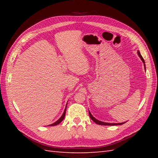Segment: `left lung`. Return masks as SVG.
Wrapping results in <instances>:
<instances>
[{"label":"left lung","instance_id":"obj_1","mask_svg":"<svg viewBox=\"0 0 158 158\" xmlns=\"http://www.w3.org/2000/svg\"><path fill=\"white\" fill-rule=\"evenodd\" d=\"M138 54L139 56V57L140 58V59H141V60L143 61V62L144 63V66H145V60H144L143 58L142 57V56L140 55V53L139 52H138ZM89 117L90 118H91V119L93 121V122H94L96 123L97 124H99V125H103V126H115V125H122L123 123H105V122H100V121L96 119V118H94L92 115V114L90 113V112L89 111Z\"/></svg>","mask_w":158,"mask_h":158}]
</instances>
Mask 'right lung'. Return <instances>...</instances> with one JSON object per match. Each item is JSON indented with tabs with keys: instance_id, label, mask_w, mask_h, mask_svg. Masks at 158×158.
Masks as SVG:
<instances>
[{
	"instance_id": "1",
	"label": "right lung",
	"mask_w": 158,
	"mask_h": 158,
	"mask_svg": "<svg viewBox=\"0 0 158 158\" xmlns=\"http://www.w3.org/2000/svg\"><path fill=\"white\" fill-rule=\"evenodd\" d=\"M66 109H65V110H64V113L62 114V117H60V118L57 121V122H56L55 123H52V124H51V125H49V126H56V125H58V124H59L60 122H62V120L64 119V117H65V114H66Z\"/></svg>"
}]
</instances>
